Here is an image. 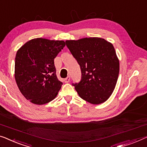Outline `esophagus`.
<instances>
[{"label": "esophagus", "instance_id": "1", "mask_svg": "<svg viewBox=\"0 0 147 147\" xmlns=\"http://www.w3.org/2000/svg\"><path fill=\"white\" fill-rule=\"evenodd\" d=\"M69 81H70V76H67L66 78L64 79L65 83H68L69 82Z\"/></svg>", "mask_w": 147, "mask_h": 147}]
</instances>
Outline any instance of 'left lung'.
I'll return each instance as SVG.
<instances>
[{
    "instance_id": "8db88e82",
    "label": "left lung",
    "mask_w": 147,
    "mask_h": 147,
    "mask_svg": "<svg viewBox=\"0 0 147 147\" xmlns=\"http://www.w3.org/2000/svg\"><path fill=\"white\" fill-rule=\"evenodd\" d=\"M65 44L82 71L80 82L72 84L80 97L95 105L107 101L119 73V61L113 44L100 38L66 40Z\"/></svg>"
}]
</instances>
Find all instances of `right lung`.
Masks as SVG:
<instances>
[{
    "label": "right lung",
    "instance_id": "obj_1",
    "mask_svg": "<svg viewBox=\"0 0 147 147\" xmlns=\"http://www.w3.org/2000/svg\"><path fill=\"white\" fill-rule=\"evenodd\" d=\"M65 46L62 40L35 38L17 51L14 77L20 92L32 103L43 105L58 95L62 82L56 76L54 58Z\"/></svg>",
    "mask_w": 147,
    "mask_h": 147
}]
</instances>
